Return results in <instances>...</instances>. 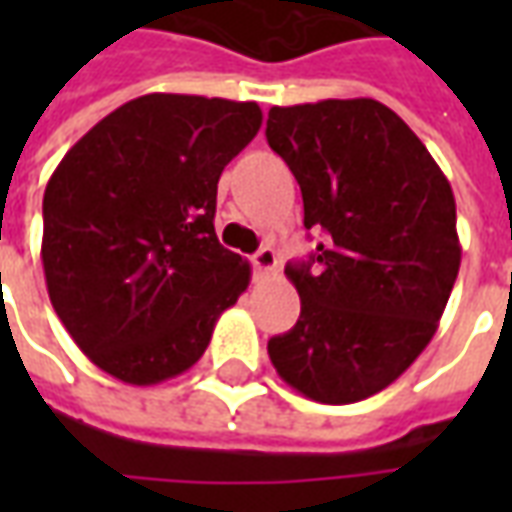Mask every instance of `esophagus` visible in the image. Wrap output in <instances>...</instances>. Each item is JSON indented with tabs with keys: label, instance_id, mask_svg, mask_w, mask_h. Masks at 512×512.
<instances>
[{
	"label": "esophagus",
	"instance_id": "obj_1",
	"mask_svg": "<svg viewBox=\"0 0 512 512\" xmlns=\"http://www.w3.org/2000/svg\"><path fill=\"white\" fill-rule=\"evenodd\" d=\"M252 268H255V274H260V277L277 274V268H279L277 252H274L271 246H263L260 252H255V255H252Z\"/></svg>",
	"mask_w": 512,
	"mask_h": 512
}]
</instances>
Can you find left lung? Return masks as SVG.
I'll list each match as a JSON object with an SVG mask.
<instances>
[{"label":"left lung","instance_id":"obj_1","mask_svg":"<svg viewBox=\"0 0 512 512\" xmlns=\"http://www.w3.org/2000/svg\"><path fill=\"white\" fill-rule=\"evenodd\" d=\"M268 145L323 235L290 263L301 315L268 340L279 378L310 400L345 406L414 365L439 329L461 268L455 197L428 147L373 98L271 106Z\"/></svg>","mask_w":512,"mask_h":512}]
</instances>
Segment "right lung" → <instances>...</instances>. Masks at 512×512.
Here are the masks:
<instances>
[{"instance_id": "obj_1", "label": "right lung", "mask_w": 512, "mask_h": 512, "mask_svg": "<svg viewBox=\"0 0 512 512\" xmlns=\"http://www.w3.org/2000/svg\"><path fill=\"white\" fill-rule=\"evenodd\" d=\"M263 123L255 101L150 93L95 123L43 194L46 288L84 356L117 381L186 373L252 268L213 230L222 169Z\"/></svg>"}]
</instances>
